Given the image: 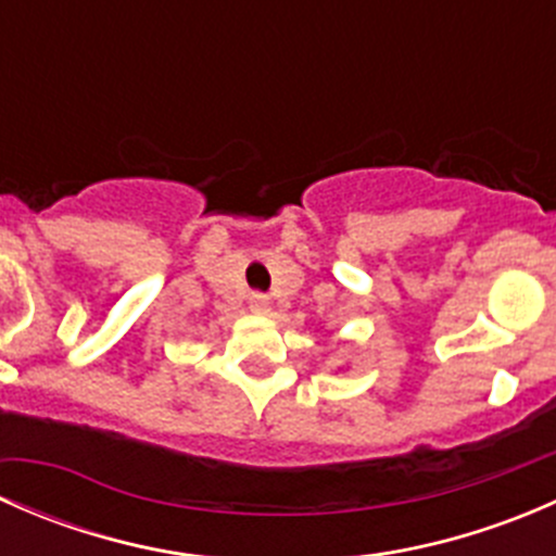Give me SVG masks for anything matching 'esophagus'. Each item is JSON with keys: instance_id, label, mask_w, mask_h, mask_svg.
I'll return each instance as SVG.
<instances>
[{"instance_id": "1", "label": "esophagus", "mask_w": 556, "mask_h": 556, "mask_svg": "<svg viewBox=\"0 0 556 556\" xmlns=\"http://www.w3.org/2000/svg\"><path fill=\"white\" fill-rule=\"evenodd\" d=\"M250 309L255 314H268V312H271V301H268V295H263V293H252L250 295Z\"/></svg>"}]
</instances>
